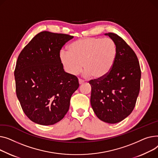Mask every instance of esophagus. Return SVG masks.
Here are the masks:
<instances>
[{"instance_id":"34e87169","label":"esophagus","mask_w":158,"mask_h":158,"mask_svg":"<svg viewBox=\"0 0 158 158\" xmlns=\"http://www.w3.org/2000/svg\"><path fill=\"white\" fill-rule=\"evenodd\" d=\"M78 82H79V84L81 85V84H82L83 83H84V80H83L81 79H79L78 80Z\"/></svg>"}]
</instances>
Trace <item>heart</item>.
Here are the masks:
<instances>
[{
    "instance_id": "heart-1",
    "label": "heart",
    "mask_w": 158,
    "mask_h": 158,
    "mask_svg": "<svg viewBox=\"0 0 158 158\" xmlns=\"http://www.w3.org/2000/svg\"><path fill=\"white\" fill-rule=\"evenodd\" d=\"M68 51L62 50L59 58L64 69L76 75L83 68L84 75L101 79L112 69L117 56V46L111 38H85L72 43Z\"/></svg>"
}]
</instances>
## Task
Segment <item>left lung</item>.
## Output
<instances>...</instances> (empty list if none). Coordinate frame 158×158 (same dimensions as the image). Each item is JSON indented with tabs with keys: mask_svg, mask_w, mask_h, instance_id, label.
<instances>
[{
	"mask_svg": "<svg viewBox=\"0 0 158 158\" xmlns=\"http://www.w3.org/2000/svg\"><path fill=\"white\" fill-rule=\"evenodd\" d=\"M116 43L117 56L108 75L89 81L90 104L102 121L115 124L133 110L140 88L141 70L136 55L116 34H105Z\"/></svg>",
	"mask_w": 158,
	"mask_h": 158,
	"instance_id": "left-lung-1",
	"label": "left lung"
}]
</instances>
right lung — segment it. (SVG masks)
<instances>
[{
    "label": "right lung",
    "instance_id": "right-lung-1",
    "mask_svg": "<svg viewBox=\"0 0 158 158\" xmlns=\"http://www.w3.org/2000/svg\"><path fill=\"white\" fill-rule=\"evenodd\" d=\"M73 36L41 32L20 52L15 70L16 92L25 114L43 126L59 122L79 87L77 77L65 72L59 54Z\"/></svg>",
    "mask_w": 158,
    "mask_h": 158
}]
</instances>
